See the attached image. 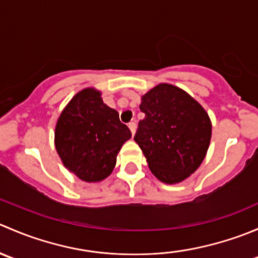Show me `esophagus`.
Returning <instances> with one entry per match:
<instances>
[{"mask_svg":"<svg viewBox=\"0 0 258 258\" xmlns=\"http://www.w3.org/2000/svg\"><path fill=\"white\" fill-rule=\"evenodd\" d=\"M128 127H130V130H131V134L135 135V132H136V122H135V121L130 122Z\"/></svg>","mask_w":258,"mask_h":258,"instance_id":"obj_1","label":"esophagus"}]
</instances>
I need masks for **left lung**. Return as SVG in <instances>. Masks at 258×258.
Listing matches in <instances>:
<instances>
[{
	"label": "left lung",
	"instance_id": "1",
	"mask_svg": "<svg viewBox=\"0 0 258 258\" xmlns=\"http://www.w3.org/2000/svg\"><path fill=\"white\" fill-rule=\"evenodd\" d=\"M135 141L153 175L165 183H177L199 168L211 140L209 114L188 93L161 83L142 97Z\"/></svg>",
	"mask_w": 258,
	"mask_h": 258
}]
</instances>
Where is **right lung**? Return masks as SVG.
I'll return each mask as SVG.
<instances>
[{
    "label": "right lung",
    "mask_w": 258,
    "mask_h": 258,
    "mask_svg": "<svg viewBox=\"0 0 258 258\" xmlns=\"http://www.w3.org/2000/svg\"><path fill=\"white\" fill-rule=\"evenodd\" d=\"M131 131L118 112L105 105L101 93L86 88L62 111L54 144L63 165L86 182L102 181L112 172L122 145Z\"/></svg>",
    "instance_id": "right-lung-1"
}]
</instances>
